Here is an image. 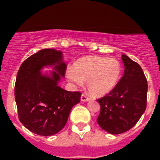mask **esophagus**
Listing matches in <instances>:
<instances>
[{
    "label": "esophagus",
    "instance_id": "esophagus-1",
    "mask_svg": "<svg viewBox=\"0 0 160 160\" xmlns=\"http://www.w3.org/2000/svg\"><path fill=\"white\" fill-rule=\"evenodd\" d=\"M80 100H81V101H83V102H85V101H89V100H90V97L87 95V94L84 93V94H82V95H81V98H80Z\"/></svg>",
    "mask_w": 160,
    "mask_h": 160
}]
</instances>
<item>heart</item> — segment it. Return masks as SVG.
I'll use <instances>...</instances> for the list:
<instances>
[{"label": "heart", "mask_w": 160, "mask_h": 160, "mask_svg": "<svg viewBox=\"0 0 160 160\" xmlns=\"http://www.w3.org/2000/svg\"><path fill=\"white\" fill-rule=\"evenodd\" d=\"M121 76V65L118 60L97 55H87L78 59L68 71V79L81 85L87 82V88L94 96H104L114 90Z\"/></svg>", "instance_id": "obj_1"}]
</instances>
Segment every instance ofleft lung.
<instances>
[{"label": "left lung", "mask_w": 160, "mask_h": 160, "mask_svg": "<svg viewBox=\"0 0 160 160\" xmlns=\"http://www.w3.org/2000/svg\"><path fill=\"white\" fill-rule=\"evenodd\" d=\"M124 75L114 90L98 99L100 113L97 118L101 129L111 134L128 131L136 124L145 111L148 84L138 63L122 55Z\"/></svg>", "instance_id": "8db88e82"}]
</instances>
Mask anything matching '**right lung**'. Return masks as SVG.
<instances>
[{"label":"right lung","mask_w":160,"mask_h":160,"mask_svg":"<svg viewBox=\"0 0 160 160\" xmlns=\"http://www.w3.org/2000/svg\"><path fill=\"white\" fill-rule=\"evenodd\" d=\"M47 65L54 66L51 77L40 72ZM65 70L62 52L54 49L41 50L21 64L15 100L20 121L32 133L42 136L57 134L65 127L72 107L80 101L81 93L67 91L58 85Z\"/></svg>","instance_id":"1"}]
</instances>
